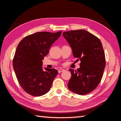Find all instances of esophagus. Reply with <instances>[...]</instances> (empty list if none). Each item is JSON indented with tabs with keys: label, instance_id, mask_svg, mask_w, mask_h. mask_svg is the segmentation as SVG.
<instances>
[{
	"label": "esophagus",
	"instance_id": "obj_1",
	"mask_svg": "<svg viewBox=\"0 0 121 121\" xmlns=\"http://www.w3.org/2000/svg\"><path fill=\"white\" fill-rule=\"evenodd\" d=\"M65 71V69H58V73H61V72H63V71Z\"/></svg>",
	"mask_w": 121,
	"mask_h": 121
}]
</instances>
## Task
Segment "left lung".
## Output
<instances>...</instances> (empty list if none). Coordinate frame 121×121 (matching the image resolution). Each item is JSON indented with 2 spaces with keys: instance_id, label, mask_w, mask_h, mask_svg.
Segmentation results:
<instances>
[{
  "instance_id": "left-lung-1",
  "label": "left lung",
  "mask_w": 121,
  "mask_h": 121,
  "mask_svg": "<svg viewBox=\"0 0 121 121\" xmlns=\"http://www.w3.org/2000/svg\"><path fill=\"white\" fill-rule=\"evenodd\" d=\"M63 35L71 47L74 57L81 61L79 69H69L72 77L68 84L69 89L79 95L92 92L99 84L105 67L100 40L82 29L64 32Z\"/></svg>"
}]
</instances>
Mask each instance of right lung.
Instances as JSON below:
<instances>
[{
    "instance_id": "add662e5",
    "label": "right lung",
    "mask_w": 121,
    "mask_h": 121,
    "mask_svg": "<svg viewBox=\"0 0 121 121\" xmlns=\"http://www.w3.org/2000/svg\"><path fill=\"white\" fill-rule=\"evenodd\" d=\"M56 33L39 32L24 38L18 44L13 61L17 81L31 95L40 96L48 92L58 74L54 69H42V60L52 44L60 37Z\"/></svg>"
}]
</instances>
